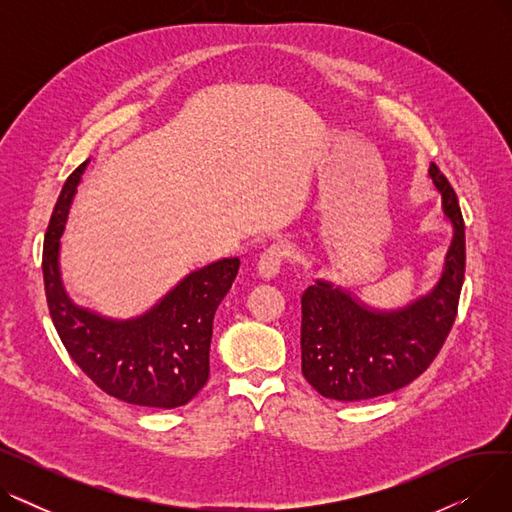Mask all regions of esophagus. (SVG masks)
Segmentation results:
<instances>
[{"label": "esophagus", "mask_w": 512, "mask_h": 512, "mask_svg": "<svg viewBox=\"0 0 512 512\" xmlns=\"http://www.w3.org/2000/svg\"><path fill=\"white\" fill-rule=\"evenodd\" d=\"M286 255H288V249H286V245H282V242H276V245L267 247L257 263L259 278H263V280L276 278L280 274V267H282Z\"/></svg>", "instance_id": "obj_1"}]
</instances>
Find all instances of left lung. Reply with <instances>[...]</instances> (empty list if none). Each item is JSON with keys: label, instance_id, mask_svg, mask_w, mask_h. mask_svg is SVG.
I'll list each match as a JSON object with an SVG mask.
<instances>
[{"label": "left lung", "instance_id": "obj_1", "mask_svg": "<svg viewBox=\"0 0 512 512\" xmlns=\"http://www.w3.org/2000/svg\"><path fill=\"white\" fill-rule=\"evenodd\" d=\"M427 174L452 228L432 290L394 309L367 305L324 278L303 292V375L321 396L357 402L405 388L436 359L454 324L465 278V224L438 166H429Z\"/></svg>", "mask_w": 512, "mask_h": 512}]
</instances>
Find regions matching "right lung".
<instances>
[{"label":"right lung","instance_id":"obj_1","mask_svg":"<svg viewBox=\"0 0 512 512\" xmlns=\"http://www.w3.org/2000/svg\"><path fill=\"white\" fill-rule=\"evenodd\" d=\"M89 161L66 180L45 234L43 282L53 326L74 363L103 392L128 405L182 407L209 378L213 315L238 274L240 259L224 257L186 274L137 317H107L76 305L62 280L60 251Z\"/></svg>","mask_w":512,"mask_h":512}]
</instances>
